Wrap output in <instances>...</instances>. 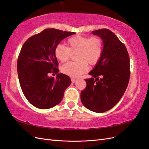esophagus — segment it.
I'll use <instances>...</instances> for the list:
<instances>
[{
    "label": "esophagus",
    "instance_id": "1",
    "mask_svg": "<svg viewBox=\"0 0 149 149\" xmlns=\"http://www.w3.org/2000/svg\"><path fill=\"white\" fill-rule=\"evenodd\" d=\"M71 81L73 82V83H74L76 80H77V79L76 78H71Z\"/></svg>",
    "mask_w": 149,
    "mask_h": 149
}]
</instances>
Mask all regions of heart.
I'll list each match as a JSON object with an SVG mask.
<instances>
[{"mask_svg":"<svg viewBox=\"0 0 149 149\" xmlns=\"http://www.w3.org/2000/svg\"><path fill=\"white\" fill-rule=\"evenodd\" d=\"M68 47L58 44L54 54L58 60L64 63L70 60L72 54H76V61L62 66L63 73L77 77L86 73L88 66H94L100 61L103 51V42L98 36L74 35L67 40Z\"/></svg>","mask_w":149,"mask_h":149,"instance_id":"b5f03b06","label":"heart"}]
</instances>
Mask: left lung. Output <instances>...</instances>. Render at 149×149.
Returning a JSON list of instances; mask_svg holds the SVG:
<instances>
[{"label": "left lung", "mask_w": 149, "mask_h": 149, "mask_svg": "<svg viewBox=\"0 0 149 149\" xmlns=\"http://www.w3.org/2000/svg\"><path fill=\"white\" fill-rule=\"evenodd\" d=\"M104 44L101 59L85 79L86 88L81 92L83 104L101 113L115 106L124 94L130 78V58L125 45L107 29L93 31Z\"/></svg>", "instance_id": "left-lung-1"}]
</instances>
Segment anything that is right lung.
Instances as JSON below:
<instances>
[{"label":"right lung","instance_id":"right-lung-1","mask_svg":"<svg viewBox=\"0 0 149 149\" xmlns=\"http://www.w3.org/2000/svg\"><path fill=\"white\" fill-rule=\"evenodd\" d=\"M72 31L47 29L30 37L24 43L17 60V72L24 96L35 107L47 109L59 104L71 81L68 76L58 73L55 48Z\"/></svg>","mask_w":149,"mask_h":149}]
</instances>
